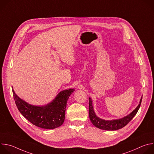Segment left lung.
<instances>
[{
    "label": "left lung",
    "mask_w": 154,
    "mask_h": 154,
    "mask_svg": "<svg viewBox=\"0 0 154 154\" xmlns=\"http://www.w3.org/2000/svg\"><path fill=\"white\" fill-rule=\"evenodd\" d=\"M143 96L140 100V103L137 106V108L134 111L131 112L128 115L117 119L113 120H105L99 118L96 113L94 112L93 101L91 97L89 98V116L92 124L96 127L102 130H116L120 129L124 126H125L132 118L136 115L138 109L140 107Z\"/></svg>",
    "instance_id": "8db88e82"
}]
</instances>
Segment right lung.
<instances>
[{
	"instance_id": "1",
	"label": "right lung",
	"mask_w": 154,
	"mask_h": 154,
	"mask_svg": "<svg viewBox=\"0 0 154 154\" xmlns=\"http://www.w3.org/2000/svg\"><path fill=\"white\" fill-rule=\"evenodd\" d=\"M74 91V88L64 90L52 102L42 106L29 104L18 97L13 89V94L19 111L29 121L42 128L54 129L63 124L68 100Z\"/></svg>"
}]
</instances>
